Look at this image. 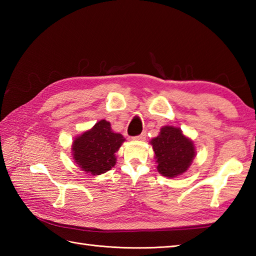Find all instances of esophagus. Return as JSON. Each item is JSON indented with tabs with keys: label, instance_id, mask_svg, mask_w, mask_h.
<instances>
[{
	"label": "esophagus",
	"instance_id": "1",
	"mask_svg": "<svg viewBox=\"0 0 256 256\" xmlns=\"http://www.w3.org/2000/svg\"><path fill=\"white\" fill-rule=\"evenodd\" d=\"M146 138V133L143 132L140 135H138V136H135L134 140H144Z\"/></svg>",
	"mask_w": 256,
	"mask_h": 256
}]
</instances>
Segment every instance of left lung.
<instances>
[{"label":"left lung","instance_id":"8db88e82","mask_svg":"<svg viewBox=\"0 0 256 256\" xmlns=\"http://www.w3.org/2000/svg\"><path fill=\"white\" fill-rule=\"evenodd\" d=\"M150 144L155 153L156 168L162 176L175 178L188 170L196 156L194 140L179 128L166 125Z\"/></svg>","mask_w":256,"mask_h":256}]
</instances>
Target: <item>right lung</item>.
Returning a JSON list of instances; mask_svg holds the SVG:
<instances>
[{"instance_id":"add662e5","label":"right lung","mask_w":256,"mask_h":256,"mask_svg":"<svg viewBox=\"0 0 256 256\" xmlns=\"http://www.w3.org/2000/svg\"><path fill=\"white\" fill-rule=\"evenodd\" d=\"M124 142L123 135L114 132L110 122L101 120L74 140V160L81 170L101 175L116 164V153Z\"/></svg>"}]
</instances>
